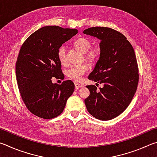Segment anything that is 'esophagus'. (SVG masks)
Here are the masks:
<instances>
[{
  "label": "esophagus",
  "instance_id": "esophagus-1",
  "mask_svg": "<svg viewBox=\"0 0 157 157\" xmlns=\"http://www.w3.org/2000/svg\"><path fill=\"white\" fill-rule=\"evenodd\" d=\"M75 89H79L82 88V87L83 86V85L79 84V83H78V82H75Z\"/></svg>",
  "mask_w": 157,
  "mask_h": 157
}]
</instances>
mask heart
I'll return each mask as SVG.
<instances>
[{
	"instance_id": "1",
	"label": "heart",
	"mask_w": 157,
	"mask_h": 157,
	"mask_svg": "<svg viewBox=\"0 0 157 157\" xmlns=\"http://www.w3.org/2000/svg\"><path fill=\"white\" fill-rule=\"evenodd\" d=\"M74 46L81 52H86V57L90 60H95L98 59L100 55L99 50L97 48L90 49L91 46V42L89 39L85 37H80L74 41ZM57 56L60 63L65 64L66 63V47L62 46L59 47L57 52ZM89 70V66L86 63L77 64L71 66L66 71V75L68 78L75 82H80L82 80L85 74Z\"/></svg>"
}]
</instances>
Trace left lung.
I'll return each instance as SVG.
<instances>
[{
  "label": "left lung",
  "mask_w": 157,
  "mask_h": 157,
  "mask_svg": "<svg viewBox=\"0 0 157 157\" xmlns=\"http://www.w3.org/2000/svg\"><path fill=\"white\" fill-rule=\"evenodd\" d=\"M84 34L100 40V55L89 79L103 83L99 90L86 86L89 96L84 100L89 113L101 121L116 118L126 109L139 84L137 60L132 44L123 34L110 28L93 27Z\"/></svg>",
  "instance_id": "obj_1"
}]
</instances>
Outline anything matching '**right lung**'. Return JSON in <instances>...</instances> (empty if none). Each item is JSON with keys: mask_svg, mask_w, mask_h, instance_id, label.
<instances>
[{"mask_svg": "<svg viewBox=\"0 0 157 157\" xmlns=\"http://www.w3.org/2000/svg\"><path fill=\"white\" fill-rule=\"evenodd\" d=\"M78 33L76 29L45 26L32 34L21 47L16 63L18 88L28 109L39 118L59 116L73 94L72 81L57 84L51 79H64L57 52Z\"/></svg>", "mask_w": 157, "mask_h": 157, "instance_id": "obj_1", "label": "right lung"}]
</instances>
